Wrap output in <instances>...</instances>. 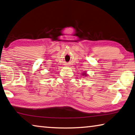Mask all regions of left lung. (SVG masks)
Instances as JSON below:
<instances>
[{
	"label": "left lung",
	"mask_w": 135,
	"mask_h": 135,
	"mask_svg": "<svg viewBox=\"0 0 135 135\" xmlns=\"http://www.w3.org/2000/svg\"><path fill=\"white\" fill-rule=\"evenodd\" d=\"M83 75H85V76H86V75H87V74H85H85H83Z\"/></svg>",
	"instance_id": "left-lung-1"
}]
</instances>
